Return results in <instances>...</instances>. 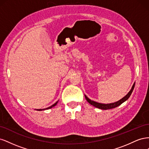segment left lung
Segmentation results:
<instances>
[{
  "label": "left lung",
  "mask_w": 149,
  "mask_h": 149,
  "mask_svg": "<svg viewBox=\"0 0 149 149\" xmlns=\"http://www.w3.org/2000/svg\"><path fill=\"white\" fill-rule=\"evenodd\" d=\"M135 86V83H134L132 87L130 89V91L127 93V95H125L123 98H122L121 100H120L119 101L113 102V103H110V104H101V103H99L97 102H95L94 101H92L89 99L86 96L84 95L86 100H87V101L90 104L93 105V106L96 107L97 108H99V109H103V110H106V109H113V108H115L116 107H118L119 106H120L121 104H123L124 102H125V101H127L128 99L129 98L130 96L131 95V94L133 91L134 88Z\"/></svg>",
  "instance_id": "8db88e82"
}]
</instances>
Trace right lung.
<instances>
[{"mask_svg": "<svg viewBox=\"0 0 149 149\" xmlns=\"http://www.w3.org/2000/svg\"><path fill=\"white\" fill-rule=\"evenodd\" d=\"M58 101H57V102H56L55 104H53L52 106H49V107H47V108H45V109H37V111H42V110H45V109H51V108H52L53 107H54V106H55L56 104H57V103H58Z\"/></svg>", "mask_w": 149, "mask_h": 149, "instance_id": "add662e5", "label": "right lung"}]
</instances>
